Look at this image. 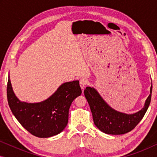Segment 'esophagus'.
<instances>
[{
  "mask_svg": "<svg viewBox=\"0 0 157 157\" xmlns=\"http://www.w3.org/2000/svg\"><path fill=\"white\" fill-rule=\"evenodd\" d=\"M86 84H88V80L85 78H82L80 79V86L82 89H83L85 88Z\"/></svg>",
  "mask_w": 157,
  "mask_h": 157,
  "instance_id": "34e87169",
  "label": "esophagus"
}]
</instances>
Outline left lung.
Returning <instances> with one entry per match:
<instances>
[{"label": "left lung", "instance_id": "1", "mask_svg": "<svg viewBox=\"0 0 157 157\" xmlns=\"http://www.w3.org/2000/svg\"><path fill=\"white\" fill-rule=\"evenodd\" d=\"M151 92L152 84L144 108L133 114H126L114 110L104 101L94 88H86L84 95L89 104L96 127L105 134L119 135L131 132L141 121L151 102Z\"/></svg>", "mask_w": 157, "mask_h": 157}]
</instances>
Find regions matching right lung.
<instances>
[{
	"label": "right lung",
	"instance_id": "right-lung-1",
	"mask_svg": "<svg viewBox=\"0 0 157 157\" xmlns=\"http://www.w3.org/2000/svg\"><path fill=\"white\" fill-rule=\"evenodd\" d=\"M81 93L79 81H74L63 83L44 101L21 102L13 93L8 76L7 98L10 110L28 132L40 138L55 136L65 128L71 104Z\"/></svg>",
	"mask_w": 157,
	"mask_h": 157
}]
</instances>
